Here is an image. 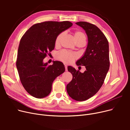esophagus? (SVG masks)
I'll return each mask as SVG.
<instances>
[{
  "label": "esophagus",
  "mask_w": 130,
  "mask_h": 130,
  "mask_svg": "<svg viewBox=\"0 0 130 130\" xmlns=\"http://www.w3.org/2000/svg\"><path fill=\"white\" fill-rule=\"evenodd\" d=\"M65 71H67V65H65Z\"/></svg>",
  "instance_id": "esophagus-1"
}]
</instances>
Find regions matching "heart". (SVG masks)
Wrapping results in <instances>:
<instances>
[{
  "mask_svg": "<svg viewBox=\"0 0 130 130\" xmlns=\"http://www.w3.org/2000/svg\"><path fill=\"white\" fill-rule=\"evenodd\" d=\"M64 35V33H60L57 36L55 40V45L58 46L60 44V40L62 38ZM73 36L75 41L76 43L79 42H86V36L85 34L80 31H75L73 32ZM57 58L63 61V62L70 64L73 63L74 60L77 58V55L75 54L69 53L66 51H61L57 54Z\"/></svg>",
  "mask_w": 130,
  "mask_h": 130,
  "instance_id": "obj_1",
  "label": "heart"
}]
</instances>
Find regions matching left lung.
<instances>
[{
    "instance_id": "left-lung-1",
    "label": "left lung",
    "mask_w": 130,
    "mask_h": 130,
    "mask_svg": "<svg viewBox=\"0 0 130 130\" xmlns=\"http://www.w3.org/2000/svg\"><path fill=\"white\" fill-rule=\"evenodd\" d=\"M75 24L85 31L87 36L85 52L76 63L77 66H85L86 71L81 73L68 66L73 78L67 85L66 90L73 100L84 101L94 96L104 83L110 67L109 45L107 38L97 26L85 22Z\"/></svg>"
}]
</instances>
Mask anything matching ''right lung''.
Segmentation results:
<instances>
[{"mask_svg":"<svg viewBox=\"0 0 130 130\" xmlns=\"http://www.w3.org/2000/svg\"><path fill=\"white\" fill-rule=\"evenodd\" d=\"M73 25L69 21L45 22L32 25L20 41L16 67L26 91L38 99L46 97L53 81L63 73L65 66L59 61L48 65L43 60L53 51L57 36Z\"/></svg>","mask_w":130,"mask_h":130,"instance_id":"1","label":"right lung"}]
</instances>
